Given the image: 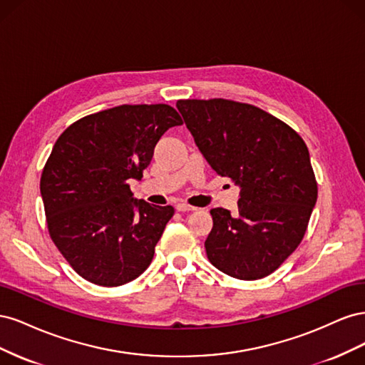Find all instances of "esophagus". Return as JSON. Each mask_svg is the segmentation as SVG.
<instances>
[{"mask_svg":"<svg viewBox=\"0 0 365 365\" xmlns=\"http://www.w3.org/2000/svg\"><path fill=\"white\" fill-rule=\"evenodd\" d=\"M176 210H178V212H195V207H192V205H189V204H185V202H180V204H176V207H175Z\"/></svg>","mask_w":365,"mask_h":365,"instance_id":"obj_1","label":"esophagus"}]
</instances>
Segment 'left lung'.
I'll use <instances>...</instances> for the list:
<instances>
[{
	"instance_id": "1",
	"label": "left lung",
	"mask_w": 365,
	"mask_h": 365,
	"mask_svg": "<svg viewBox=\"0 0 365 365\" xmlns=\"http://www.w3.org/2000/svg\"><path fill=\"white\" fill-rule=\"evenodd\" d=\"M212 169L239 185L237 213L212 208L207 257L240 280L263 279L300 245L318 187L303 138L263 109L227 98L178 101Z\"/></svg>"
}]
</instances>
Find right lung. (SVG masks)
<instances>
[{
  "mask_svg": "<svg viewBox=\"0 0 365 365\" xmlns=\"http://www.w3.org/2000/svg\"><path fill=\"white\" fill-rule=\"evenodd\" d=\"M180 125L169 105H121L74 121L54 143L41 175L48 233L85 280L113 288L148 269L175 210L135 200L128 181L141 180Z\"/></svg>",
  "mask_w": 365,
  "mask_h": 365,
  "instance_id": "1",
  "label": "right lung"
}]
</instances>
